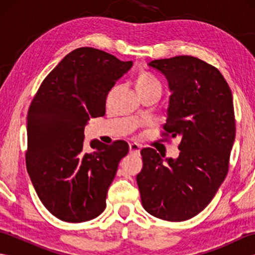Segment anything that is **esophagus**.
Segmentation results:
<instances>
[{
  "label": "esophagus",
  "mask_w": 255,
  "mask_h": 255,
  "mask_svg": "<svg viewBox=\"0 0 255 255\" xmlns=\"http://www.w3.org/2000/svg\"><path fill=\"white\" fill-rule=\"evenodd\" d=\"M129 151L130 153H134V154H139L140 153V145L138 143H130L129 144Z\"/></svg>",
  "instance_id": "obj_1"
}]
</instances>
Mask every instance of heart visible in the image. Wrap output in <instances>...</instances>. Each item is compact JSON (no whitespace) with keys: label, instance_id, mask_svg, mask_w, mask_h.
Wrapping results in <instances>:
<instances>
[{"label":"heart","instance_id":"heart-1","mask_svg":"<svg viewBox=\"0 0 255 255\" xmlns=\"http://www.w3.org/2000/svg\"><path fill=\"white\" fill-rule=\"evenodd\" d=\"M153 85H160L159 81L155 79L154 75H152L147 71L139 72V74L137 75V79H136L137 91L148 89V88H150V86H153Z\"/></svg>","mask_w":255,"mask_h":255}]
</instances>
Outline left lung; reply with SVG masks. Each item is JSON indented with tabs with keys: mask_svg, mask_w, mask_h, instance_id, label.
<instances>
[{
	"mask_svg": "<svg viewBox=\"0 0 255 255\" xmlns=\"http://www.w3.org/2000/svg\"><path fill=\"white\" fill-rule=\"evenodd\" d=\"M165 75L171 92L163 136L180 137L176 159L141 150L137 184L143 208L167 221L204 210L225 181L236 137L234 99L217 68L192 56L149 63Z\"/></svg>",
	"mask_w": 255,
	"mask_h": 255,
	"instance_id": "8db88e82",
	"label": "left lung"
}]
</instances>
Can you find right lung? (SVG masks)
<instances>
[{
    "label": "right lung",
    "mask_w": 255,
    "mask_h": 255,
    "mask_svg": "<svg viewBox=\"0 0 255 255\" xmlns=\"http://www.w3.org/2000/svg\"><path fill=\"white\" fill-rule=\"evenodd\" d=\"M132 67L95 48H78L47 75L27 114L26 167L38 197L67 223L96 218L106 208L108 187L129 145L92 140L90 118L105 115L108 92Z\"/></svg>",
    "instance_id": "obj_1"
}]
</instances>
